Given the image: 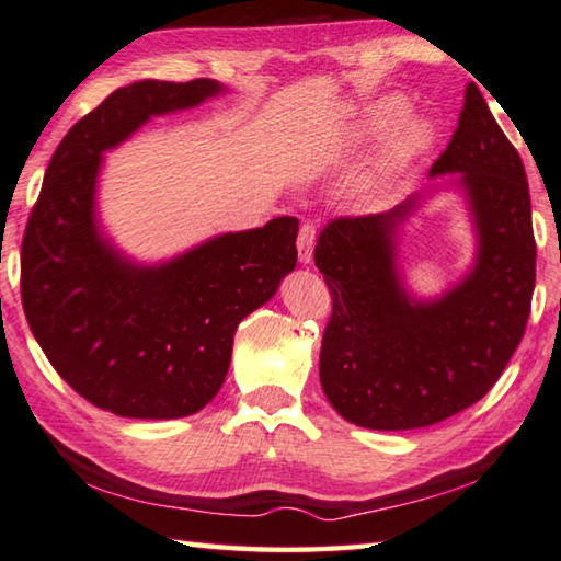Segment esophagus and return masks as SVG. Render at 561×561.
<instances>
[{
    "instance_id": "obj_1",
    "label": "esophagus",
    "mask_w": 561,
    "mask_h": 561,
    "mask_svg": "<svg viewBox=\"0 0 561 561\" xmlns=\"http://www.w3.org/2000/svg\"><path fill=\"white\" fill-rule=\"evenodd\" d=\"M314 237H317V227L312 225V221H305V225L298 231V259H300V263L312 261Z\"/></svg>"
}]
</instances>
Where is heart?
Wrapping results in <instances>:
<instances>
[{
	"mask_svg": "<svg viewBox=\"0 0 561 561\" xmlns=\"http://www.w3.org/2000/svg\"><path fill=\"white\" fill-rule=\"evenodd\" d=\"M403 112H405L403 100L388 98L383 102L374 104V107L364 114V119H362V124H358V129H362V134H380V131H386L388 126L393 124ZM427 141H430V126L422 119L410 116V119L400 122L398 129L393 131V136H390L388 149H386V163L388 165L403 163L405 158H410L412 153L425 149Z\"/></svg>",
	"mask_w": 561,
	"mask_h": 561,
	"instance_id": "heart-1",
	"label": "heart"
}]
</instances>
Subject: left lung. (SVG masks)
I'll use <instances>...</instances> for the list:
<instances>
[{
	"mask_svg": "<svg viewBox=\"0 0 561 561\" xmlns=\"http://www.w3.org/2000/svg\"><path fill=\"white\" fill-rule=\"evenodd\" d=\"M459 173L477 261L439 298L410 295L396 237L422 195L322 229L314 266L332 293L320 380L340 415L368 430H415L457 415L501 378L525 334L535 290L530 190L520 156L477 84L430 178Z\"/></svg>",
	"mask_w": 561,
	"mask_h": 561,
	"instance_id": "8db88e82",
	"label": "left lung"
}]
</instances>
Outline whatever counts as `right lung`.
Returning a JSON list of instances; mask_svg holds the SVG:
<instances>
[{"instance_id":"right-lung-1","label":"right lung","mask_w":561,"mask_h":561,"mask_svg":"<svg viewBox=\"0 0 561 561\" xmlns=\"http://www.w3.org/2000/svg\"><path fill=\"white\" fill-rule=\"evenodd\" d=\"M217 80H141L114 90L53 153L21 244V302L66 383L119 417L173 420L225 383L239 322L276 295L298 261V219L229 231L156 266L102 234V153L151 116L197 107Z\"/></svg>"}]
</instances>
